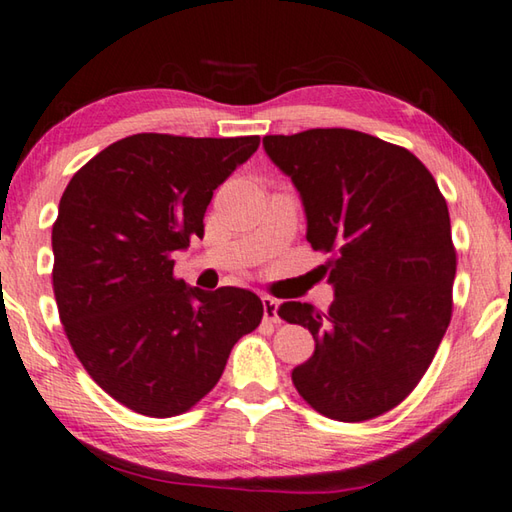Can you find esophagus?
Instances as JSON below:
<instances>
[{
    "label": "esophagus",
    "mask_w": 512,
    "mask_h": 512,
    "mask_svg": "<svg viewBox=\"0 0 512 512\" xmlns=\"http://www.w3.org/2000/svg\"><path fill=\"white\" fill-rule=\"evenodd\" d=\"M262 306H264V320L271 322V324H277L280 322V315H277V300H273V297H262Z\"/></svg>",
    "instance_id": "1"
}]
</instances>
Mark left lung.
I'll return each instance as SVG.
<instances>
[{
    "mask_svg": "<svg viewBox=\"0 0 512 512\" xmlns=\"http://www.w3.org/2000/svg\"><path fill=\"white\" fill-rule=\"evenodd\" d=\"M264 150L300 192L306 239L329 255L320 268L336 295L327 313L306 302L277 311L315 340L293 385L336 421L394 410L430 367L452 318L448 203L412 152L356 129L264 136Z\"/></svg>",
    "mask_w": 512,
    "mask_h": 512,
    "instance_id": "left-lung-1",
    "label": "left lung"
}]
</instances>
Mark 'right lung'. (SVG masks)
Returning a JSON list of instances; mask_svg holds the SVG:
<instances>
[{
	"mask_svg": "<svg viewBox=\"0 0 512 512\" xmlns=\"http://www.w3.org/2000/svg\"><path fill=\"white\" fill-rule=\"evenodd\" d=\"M259 136L134 134L73 174L53 224V293L82 367L138 414L188 412L224 374L264 306L246 288L201 291L174 277V253Z\"/></svg>",
	"mask_w": 512,
	"mask_h": 512,
	"instance_id": "right-lung-1",
	"label": "right lung"
}]
</instances>
